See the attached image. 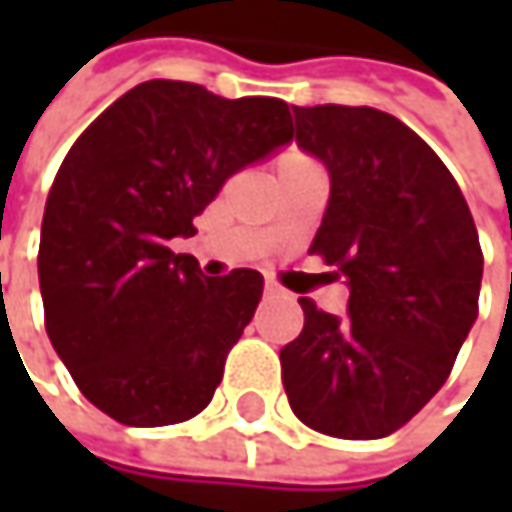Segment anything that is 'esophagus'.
<instances>
[{
    "instance_id": "esophagus-1",
    "label": "esophagus",
    "mask_w": 512,
    "mask_h": 512,
    "mask_svg": "<svg viewBox=\"0 0 512 512\" xmlns=\"http://www.w3.org/2000/svg\"><path fill=\"white\" fill-rule=\"evenodd\" d=\"M278 293H281V290H278L275 284H269V281L263 284V296H278Z\"/></svg>"
}]
</instances>
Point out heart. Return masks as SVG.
Instances as JSON below:
<instances>
[{
	"label": "heart",
	"mask_w": 512,
	"mask_h": 512,
	"mask_svg": "<svg viewBox=\"0 0 512 512\" xmlns=\"http://www.w3.org/2000/svg\"><path fill=\"white\" fill-rule=\"evenodd\" d=\"M287 156H302V154H296V151H290V154H284L281 159H287Z\"/></svg>",
	"instance_id": "b5f03b06"
}]
</instances>
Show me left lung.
Here are the masks:
<instances>
[{
    "label": "left lung",
    "instance_id": "left-lung-1",
    "mask_svg": "<svg viewBox=\"0 0 512 512\" xmlns=\"http://www.w3.org/2000/svg\"><path fill=\"white\" fill-rule=\"evenodd\" d=\"M296 142L323 159L329 207L311 255L350 284V317L302 296L305 326L281 350L302 424L382 439L445 385L477 320L483 252L454 174L403 121L370 106H293Z\"/></svg>",
    "mask_w": 512,
    "mask_h": 512
}]
</instances>
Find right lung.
<instances>
[{"label": "right lung", "mask_w": 512, "mask_h": 512, "mask_svg": "<svg viewBox=\"0 0 512 512\" xmlns=\"http://www.w3.org/2000/svg\"><path fill=\"white\" fill-rule=\"evenodd\" d=\"M290 139L278 97L151 79L67 151L41 225L44 323L79 391L118 424H180L213 400L263 275L207 278L168 243L195 234L231 174Z\"/></svg>", "instance_id": "right-lung-1"}]
</instances>
